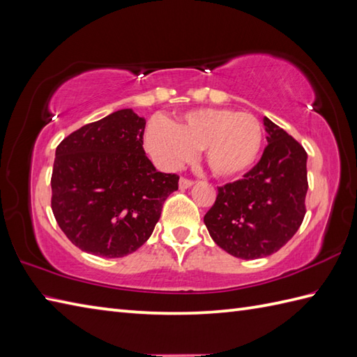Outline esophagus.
<instances>
[{"label": "esophagus", "instance_id": "34e87169", "mask_svg": "<svg viewBox=\"0 0 357 357\" xmlns=\"http://www.w3.org/2000/svg\"><path fill=\"white\" fill-rule=\"evenodd\" d=\"M192 185H193V181L185 179V178H181V179H179V188H181V190H185V188H190Z\"/></svg>", "mask_w": 357, "mask_h": 357}]
</instances>
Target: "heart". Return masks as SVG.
<instances>
[{
	"instance_id": "heart-1",
	"label": "heart",
	"mask_w": 357,
	"mask_h": 357,
	"mask_svg": "<svg viewBox=\"0 0 357 357\" xmlns=\"http://www.w3.org/2000/svg\"><path fill=\"white\" fill-rule=\"evenodd\" d=\"M146 147L167 167L185 162L202 150L204 162L218 178H234L252 167L262 147V127L253 115L230 109H195L172 126L153 121L146 130Z\"/></svg>"
}]
</instances>
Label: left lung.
<instances>
[{
    "mask_svg": "<svg viewBox=\"0 0 357 357\" xmlns=\"http://www.w3.org/2000/svg\"><path fill=\"white\" fill-rule=\"evenodd\" d=\"M267 147L236 183L218 188L204 224L216 244L239 259H259L284 247L305 216L307 151L264 118Z\"/></svg>",
    "mask_w": 357,
    "mask_h": 357,
    "instance_id": "obj_1",
    "label": "left lung"
}]
</instances>
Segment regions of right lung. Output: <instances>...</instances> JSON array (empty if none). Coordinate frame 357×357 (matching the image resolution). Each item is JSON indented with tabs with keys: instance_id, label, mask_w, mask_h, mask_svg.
Returning a JSON list of instances; mask_svg holds the SVG:
<instances>
[{
	"instance_id": "1",
	"label": "right lung",
	"mask_w": 357,
	"mask_h": 357,
	"mask_svg": "<svg viewBox=\"0 0 357 357\" xmlns=\"http://www.w3.org/2000/svg\"><path fill=\"white\" fill-rule=\"evenodd\" d=\"M146 119L121 109L63 139L52 173V210L82 252L123 257L151 236L176 174L155 169L142 149Z\"/></svg>"
}]
</instances>
